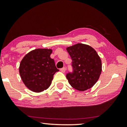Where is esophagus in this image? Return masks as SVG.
Listing matches in <instances>:
<instances>
[{
	"instance_id": "34e87169",
	"label": "esophagus",
	"mask_w": 127,
	"mask_h": 127,
	"mask_svg": "<svg viewBox=\"0 0 127 127\" xmlns=\"http://www.w3.org/2000/svg\"><path fill=\"white\" fill-rule=\"evenodd\" d=\"M60 70L62 72H63V73H64L65 72V70H66V68L65 67H62V68H61L60 69Z\"/></svg>"
}]
</instances>
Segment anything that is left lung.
I'll return each mask as SVG.
<instances>
[{
	"label": "left lung",
	"mask_w": 127,
	"mask_h": 127,
	"mask_svg": "<svg viewBox=\"0 0 127 127\" xmlns=\"http://www.w3.org/2000/svg\"><path fill=\"white\" fill-rule=\"evenodd\" d=\"M66 50L72 60V71L66 75L69 84L80 91L91 88L101 73L100 57L91 46L81 43L69 47Z\"/></svg>",
	"instance_id": "left-lung-1"
}]
</instances>
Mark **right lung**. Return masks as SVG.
Instances as JSON below:
<instances>
[{"label": "right lung", "mask_w": 127, "mask_h": 127, "mask_svg": "<svg viewBox=\"0 0 127 127\" xmlns=\"http://www.w3.org/2000/svg\"><path fill=\"white\" fill-rule=\"evenodd\" d=\"M51 49H36L27 54L21 62L20 74L31 91L40 93L51 85L55 73L59 71L50 58Z\"/></svg>", "instance_id": "1"}]
</instances>
